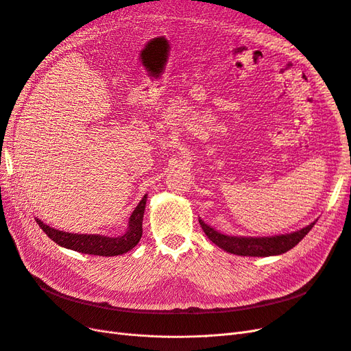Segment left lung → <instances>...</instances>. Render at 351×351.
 I'll list each match as a JSON object with an SVG mask.
<instances>
[{"label": "left lung", "mask_w": 351, "mask_h": 351, "mask_svg": "<svg viewBox=\"0 0 351 351\" xmlns=\"http://www.w3.org/2000/svg\"><path fill=\"white\" fill-rule=\"evenodd\" d=\"M317 221V219H316ZM311 222L300 230L287 232V234L278 236H267V237H247V236H230L224 232L217 231L210 226L205 224L204 221L199 218V224L204 230L208 239L215 243L218 247L226 250L232 254H239V256H253V258H267V256H277L293 249L297 243H299L307 232L312 230L315 222Z\"/></svg>", "instance_id": "left-lung-1"}]
</instances>
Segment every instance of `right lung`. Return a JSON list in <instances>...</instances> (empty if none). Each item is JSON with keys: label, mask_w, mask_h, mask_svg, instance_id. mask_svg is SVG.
I'll return each mask as SVG.
<instances>
[{"label": "right lung", "mask_w": 351, "mask_h": 351, "mask_svg": "<svg viewBox=\"0 0 351 351\" xmlns=\"http://www.w3.org/2000/svg\"><path fill=\"white\" fill-rule=\"evenodd\" d=\"M147 195L139 202L129 218V227L125 232L117 237H108L101 234H76V232L60 231L47 226L39 218H35L42 231L58 246L70 250H76L86 254H95V256H117L132 250L142 237V222L146 206Z\"/></svg>", "instance_id": "1"}]
</instances>
